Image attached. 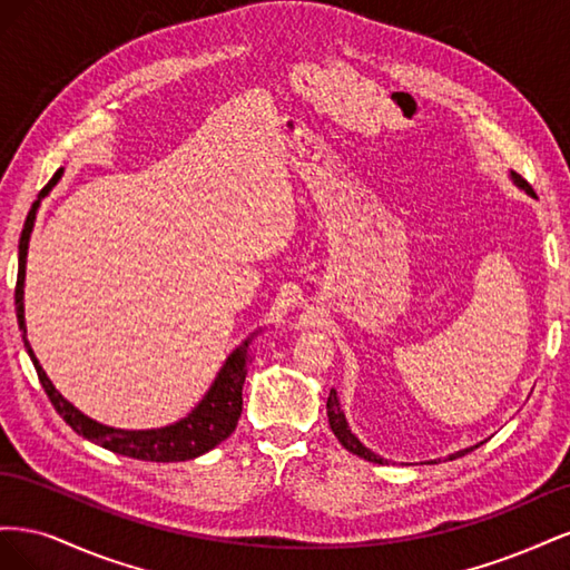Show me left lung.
<instances>
[{
    "instance_id": "obj_1",
    "label": "left lung",
    "mask_w": 570,
    "mask_h": 570,
    "mask_svg": "<svg viewBox=\"0 0 570 570\" xmlns=\"http://www.w3.org/2000/svg\"><path fill=\"white\" fill-rule=\"evenodd\" d=\"M511 180H513L515 187H521V189H525V193H530V185H528L519 174H513V170H511ZM325 409H327V421H331L333 433H335V438L342 442L344 450H350L352 454H356V456H361V459H366V461H373V463H387V459H383V456H377L375 452H371L368 446L352 433V428H350V423H347V416H344V411H342L337 390H331V396H327ZM480 444H482V442H480ZM480 444L465 446V450H461V452H456V454H450V459L469 454V452L478 450ZM428 463H438V459H435V461H428Z\"/></svg>"
}]
</instances>
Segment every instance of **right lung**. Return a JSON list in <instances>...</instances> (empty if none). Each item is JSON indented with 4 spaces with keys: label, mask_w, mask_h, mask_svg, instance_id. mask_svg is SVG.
Listing matches in <instances>:
<instances>
[{
    "label": "right lung",
    "mask_w": 570,
    "mask_h": 570,
    "mask_svg": "<svg viewBox=\"0 0 570 570\" xmlns=\"http://www.w3.org/2000/svg\"><path fill=\"white\" fill-rule=\"evenodd\" d=\"M63 176V168H59L55 178L47 183V187L40 193L38 202L32 204V209L26 218V226L21 233L19 243V281H16V318H19V327L23 331V344L26 352L32 358V366L38 371L40 383L49 396V402L55 404L59 416L71 425L78 435L90 440L99 446H105L109 452L124 454L130 459L140 461H189L197 459L206 452H212L216 444L228 440L237 425L239 413H243V385L247 377V361H249V344L252 340L262 333V327L254 331L237 350L228 354L223 361L220 371L216 373L212 387L199 400V404L187 413L185 419L164 425V428H149V430H124L99 423L73 406L66 396L51 385L45 368L32 352L30 342L26 337V306H23V285H26V258H28V243L32 226H36V214L40 209V202L51 193Z\"/></svg>",
    "instance_id": "obj_1"
}]
</instances>
